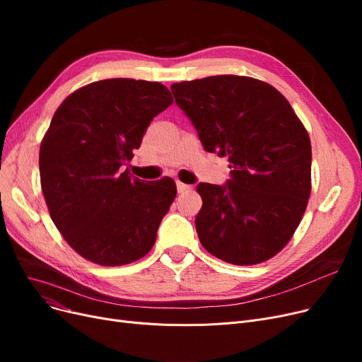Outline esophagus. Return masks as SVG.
Listing matches in <instances>:
<instances>
[{
	"label": "esophagus",
	"instance_id": "esophagus-1",
	"mask_svg": "<svg viewBox=\"0 0 362 362\" xmlns=\"http://www.w3.org/2000/svg\"><path fill=\"white\" fill-rule=\"evenodd\" d=\"M191 189H192V186H191V185H186V183L177 182V192H179V194H183V192L191 191Z\"/></svg>",
	"mask_w": 362,
	"mask_h": 362
}]
</instances>
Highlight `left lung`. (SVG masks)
Wrapping results in <instances>:
<instances>
[{"label":"left lung","mask_w":362,"mask_h":362,"mask_svg":"<svg viewBox=\"0 0 362 362\" xmlns=\"http://www.w3.org/2000/svg\"><path fill=\"white\" fill-rule=\"evenodd\" d=\"M170 88L204 149L230 161L227 185L197 186L202 246L235 265L270 259L291 240L308 205L305 126L276 88L248 76H210Z\"/></svg>","instance_id":"left-lung-1"}]
</instances>
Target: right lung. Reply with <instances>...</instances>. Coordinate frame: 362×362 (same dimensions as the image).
Instances as JSON below:
<instances>
[{
    "label": "right lung",
    "instance_id": "right-lung-1",
    "mask_svg": "<svg viewBox=\"0 0 362 362\" xmlns=\"http://www.w3.org/2000/svg\"><path fill=\"white\" fill-rule=\"evenodd\" d=\"M171 104L160 82L105 79L74 90L54 112L40 149L41 187L55 227L85 259L116 267L154 246L176 183L119 168Z\"/></svg>",
    "mask_w": 362,
    "mask_h": 362
}]
</instances>
